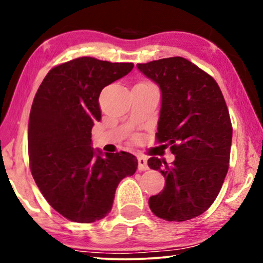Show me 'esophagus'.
I'll return each mask as SVG.
<instances>
[{"instance_id": "obj_1", "label": "esophagus", "mask_w": 263, "mask_h": 263, "mask_svg": "<svg viewBox=\"0 0 263 263\" xmlns=\"http://www.w3.org/2000/svg\"><path fill=\"white\" fill-rule=\"evenodd\" d=\"M138 163H139L140 171H145L148 168V165H147V159L145 157H138Z\"/></svg>"}]
</instances>
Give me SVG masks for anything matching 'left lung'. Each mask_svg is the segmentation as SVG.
Wrapping results in <instances>:
<instances>
[{
	"label": "left lung",
	"instance_id": "left-lung-1",
	"mask_svg": "<svg viewBox=\"0 0 263 263\" xmlns=\"http://www.w3.org/2000/svg\"><path fill=\"white\" fill-rule=\"evenodd\" d=\"M138 69L160 87L157 141L167 142L175 154L170 165L148 159V166L165 177L164 189L149 197V208L164 220H189L211 207L228 174V106L214 79L183 57L139 63Z\"/></svg>",
	"mask_w": 263,
	"mask_h": 263
}]
</instances>
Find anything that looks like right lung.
<instances>
[{"label": "right lung", "mask_w": 263, "mask_h": 263, "mask_svg": "<svg viewBox=\"0 0 263 263\" xmlns=\"http://www.w3.org/2000/svg\"><path fill=\"white\" fill-rule=\"evenodd\" d=\"M133 63L79 57L53 67L39 86L28 121V157L35 184L53 210L75 222L110 213L122 179L138 159L127 152L93 149L91 130L100 121L99 95Z\"/></svg>", "instance_id": "right-lung-1"}]
</instances>
